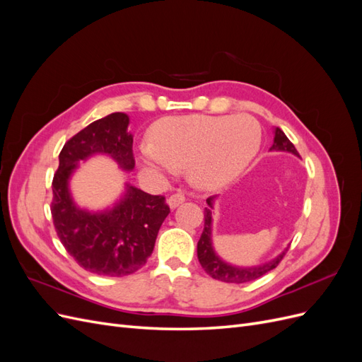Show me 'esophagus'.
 <instances>
[{"label": "esophagus", "mask_w": 362, "mask_h": 362, "mask_svg": "<svg viewBox=\"0 0 362 362\" xmlns=\"http://www.w3.org/2000/svg\"><path fill=\"white\" fill-rule=\"evenodd\" d=\"M184 201H185V196L182 193H173L168 198V205L173 210V208L180 206Z\"/></svg>", "instance_id": "1"}]
</instances>
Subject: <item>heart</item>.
<instances>
[{"mask_svg":"<svg viewBox=\"0 0 362 362\" xmlns=\"http://www.w3.org/2000/svg\"><path fill=\"white\" fill-rule=\"evenodd\" d=\"M152 140L139 145V160L146 170L170 177L189 168L196 185L218 189L234 181L257 156L261 128L247 115H190L158 124Z\"/></svg>","mask_w":362,"mask_h":362,"instance_id":"b5f03b06","label":"heart"}]
</instances>
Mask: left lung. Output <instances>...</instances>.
Segmentation results:
<instances>
[{"label": "left lung", "instance_id": "1", "mask_svg": "<svg viewBox=\"0 0 362 362\" xmlns=\"http://www.w3.org/2000/svg\"><path fill=\"white\" fill-rule=\"evenodd\" d=\"M273 133H275V137H273V145L270 151L291 152V154L299 157V152L296 151L294 145L288 140V137L284 134L282 129L275 128ZM216 198L217 196H211V198L206 199L208 206L205 208V213H204V217H205L204 231L198 242V259L201 262V266L204 267V270L217 281H223L229 284H243V282L255 281L262 275H266V273H269L270 270L275 269L279 264L282 257L286 255L288 247L284 249L278 257L264 262V264L252 266V267H240V266L229 264V262L223 261L216 254L214 246H213V208H214Z\"/></svg>", "mask_w": 362, "mask_h": 362}]
</instances>
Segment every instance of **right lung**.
Instances as JSON below:
<instances>
[{"label":"right lung","instance_id":"add662e5","mask_svg":"<svg viewBox=\"0 0 362 362\" xmlns=\"http://www.w3.org/2000/svg\"><path fill=\"white\" fill-rule=\"evenodd\" d=\"M128 125L125 113H112L87 125L64 144L52 180L51 214L60 242L83 269L103 276H125L144 267L170 213L163 196L128 182L120 198L105 210H87L72 198V175L80 163L95 156L110 157L125 172L134 169Z\"/></svg>","mask_w":362,"mask_h":362}]
</instances>
